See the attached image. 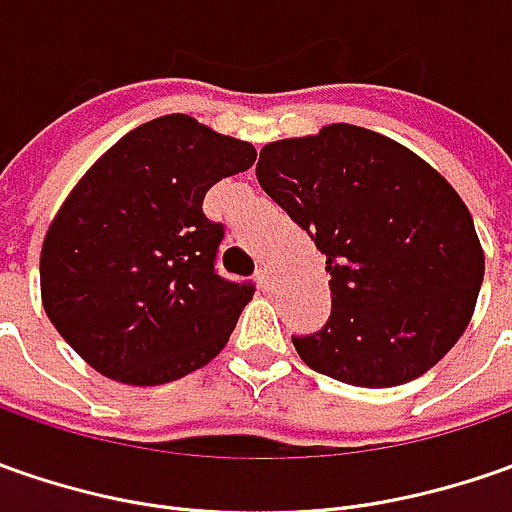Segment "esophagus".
<instances>
[{
  "label": "esophagus",
  "instance_id": "34e87169",
  "mask_svg": "<svg viewBox=\"0 0 512 512\" xmlns=\"http://www.w3.org/2000/svg\"><path fill=\"white\" fill-rule=\"evenodd\" d=\"M256 285H259V290H265V293L273 290V276H270L267 267H259V270H256Z\"/></svg>",
  "mask_w": 512,
  "mask_h": 512
}]
</instances>
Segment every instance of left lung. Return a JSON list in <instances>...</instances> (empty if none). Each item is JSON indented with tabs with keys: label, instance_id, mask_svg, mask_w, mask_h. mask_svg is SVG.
Returning <instances> with one entry per match:
<instances>
[{
	"label": "left lung",
	"instance_id": "obj_1",
	"mask_svg": "<svg viewBox=\"0 0 512 512\" xmlns=\"http://www.w3.org/2000/svg\"><path fill=\"white\" fill-rule=\"evenodd\" d=\"M256 179L327 256L330 319L293 336L307 367L393 387L459 342L484 253L470 210L424 159L382 133L327 125L265 145Z\"/></svg>",
	"mask_w": 512,
	"mask_h": 512
}]
</instances>
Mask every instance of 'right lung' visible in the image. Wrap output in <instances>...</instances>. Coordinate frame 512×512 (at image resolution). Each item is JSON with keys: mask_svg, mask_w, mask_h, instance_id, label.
I'll return each mask as SVG.
<instances>
[{"mask_svg": "<svg viewBox=\"0 0 512 512\" xmlns=\"http://www.w3.org/2000/svg\"><path fill=\"white\" fill-rule=\"evenodd\" d=\"M256 162L250 142L185 113L130 130L50 222L39 279L62 339L125 384L176 382L227 344L253 282L216 270L225 225L202 210L219 179Z\"/></svg>", "mask_w": 512, "mask_h": 512, "instance_id": "1", "label": "right lung"}]
</instances>
